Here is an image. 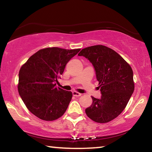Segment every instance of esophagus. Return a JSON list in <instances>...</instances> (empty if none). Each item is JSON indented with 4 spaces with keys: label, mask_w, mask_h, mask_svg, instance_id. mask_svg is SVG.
I'll use <instances>...</instances> for the list:
<instances>
[{
    "label": "esophagus",
    "mask_w": 152,
    "mask_h": 152,
    "mask_svg": "<svg viewBox=\"0 0 152 152\" xmlns=\"http://www.w3.org/2000/svg\"><path fill=\"white\" fill-rule=\"evenodd\" d=\"M72 94L74 96H76V97H78V96H80L82 94L81 93H79V92H77L76 91H74L72 92Z\"/></svg>",
    "instance_id": "34e87169"
}]
</instances>
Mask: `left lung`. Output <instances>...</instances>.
Segmentation results:
<instances>
[{"instance_id": "1", "label": "left lung", "mask_w": 152, "mask_h": 152, "mask_svg": "<svg viewBox=\"0 0 152 152\" xmlns=\"http://www.w3.org/2000/svg\"><path fill=\"white\" fill-rule=\"evenodd\" d=\"M78 56L93 65L102 94L101 99L92 96L86 114L95 122H109L125 109L134 91L132 67L116 51L102 45L82 49Z\"/></svg>"}]
</instances>
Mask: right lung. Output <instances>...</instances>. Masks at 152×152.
I'll return each instance as SVG.
<instances>
[{"label": "right lung", "instance_id": "1", "mask_svg": "<svg viewBox=\"0 0 152 152\" xmlns=\"http://www.w3.org/2000/svg\"><path fill=\"white\" fill-rule=\"evenodd\" d=\"M80 49H42L28 59L19 73L18 91L28 110L44 121H53L66 112L72 93L56 86L66 65Z\"/></svg>", "mask_w": 152, "mask_h": 152}]
</instances>
